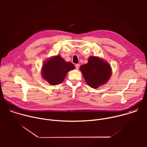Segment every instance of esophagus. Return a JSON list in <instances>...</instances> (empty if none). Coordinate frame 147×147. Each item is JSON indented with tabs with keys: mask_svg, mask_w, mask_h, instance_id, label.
<instances>
[{
	"mask_svg": "<svg viewBox=\"0 0 147 147\" xmlns=\"http://www.w3.org/2000/svg\"><path fill=\"white\" fill-rule=\"evenodd\" d=\"M75 67H76V69H78L79 67H80V65H79V64H76Z\"/></svg>",
	"mask_w": 147,
	"mask_h": 147,
	"instance_id": "34e87169",
	"label": "esophagus"
}]
</instances>
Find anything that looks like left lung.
Wrapping results in <instances>:
<instances>
[{
	"mask_svg": "<svg viewBox=\"0 0 147 147\" xmlns=\"http://www.w3.org/2000/svg\"><path fill=\"white\" fill-rule=\"evenodd\" d=\"M80 69L87 84L94 88L106 83L112 74L108 63L96 56H90L88 63L81 66Z\"/></svg>",
	"mask_w": 147,
	"mask_h": 147,
	"instance_id": "8db88e82",
	"label": "left lung"
}]
</instances>
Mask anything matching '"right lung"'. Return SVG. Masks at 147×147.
Wrapping results in <instances>:
<instances>
[{"mask_svg":"<svg viewBox=\"0 0 147 147\" xmlns=\"http://www.w3.org/2000/svg\"><path fill=\"white\" fill-rule=\"evenodd\" d=\"M74 68L73 63L65 61L60 56L57 55L44 63L42 73L44 78L54 86L61 83L68 71Z\"/></svg>","mask_w":147,"mask_h":147,"instance_id":"obj_1","label":"right lung"}]
</instances>
